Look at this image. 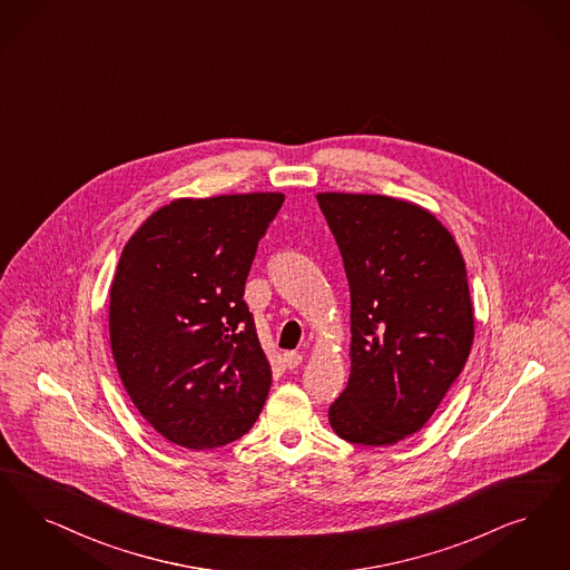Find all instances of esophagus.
<instances>
[{
    "instance_id": "obj_1",
    "label": "esophagus",
    "mask_w": 570,
    "mask_h": 570,
    "mask_svg": "<svg viewBox=\"0 0 570 570\" xmlns=\"http://www.w3.org/2000/svg\"><path fill=\"white\" fill-rule=\"evenodd\" d=\"M282 361H284V366H286V368H291V371H293V368H296V366L303 363V356H301L298 352H286V354L282 356Z\"/></svg>"
}]
</instances>
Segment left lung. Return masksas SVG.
I'll return each mask as SVG.
<instances>
[{
    "label": "left lung",
    "mask_w": 570,
    "mask_h": 570,
    "mask_svg": "<svg viewBox=\"0 0 570 570\" xmlns=\"http://www.w3.org/2000/svg\"><path fill=\"white\" fill-rule=\"evenodd\" d=\"M350 284V380L328 407L358 445L417 433L462 373L473 343L466 267L431 212L382 195L322 193Z\"/></svg>",
    "instance_id": "8db88e82"
}]
</instances>
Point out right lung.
Masks as SVG:
<instances>
[{
    "instance_id": "1",
    "label": "right lung",
    "mask_w": 570,
    "mask_h": 570,
    "mask_svg": "<svg viewBox=\"0 0 570 570\" xmlns=\"http://www.w3.org/2000/svg\"><path fill=\"white\" fill-rule=\"evenodd\" d=\"M284 195L160 207L127 242L110 291L122 386L167 441L188 450L248 433L272 386L246 279Z\"/></svg>"
}]
</instances>
